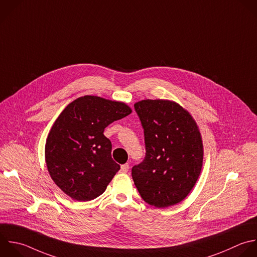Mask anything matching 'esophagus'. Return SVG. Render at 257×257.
Instances as JSON below:
<instances>
[{
	"mask_svg": "<svg viewBox=\"0 0 257 257\" xmlns=\"http://www.w3.org/2000/svg\"><path fill=\"white\" fill-rule=\"evenodd\" d=\"M128 169H130V166H128L127 164H124V165H121V166H120L119 172H120V173H127Z\"/></svg>",
	"mask_w": 257,
	"mask_h": 257,
	"instance_id": "34e87169",
	"label": "esophagus"
}]
</instances>
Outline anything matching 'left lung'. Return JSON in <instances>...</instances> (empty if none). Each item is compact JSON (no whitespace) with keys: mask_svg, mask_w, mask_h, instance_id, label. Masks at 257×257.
<instances>
[{"mask_svg":"<svg viewBox=\"0 0 257 257\" xmlns=\"http://www.w3.org/2000/svg\"><path fill=\"white\" fill-rule=\"evenodd\" d=\"M135 110L144 130L146 156L133 167V180L148 204L173 206L187 197L201 173L200 132L190 113L173 101L142 100Z\"/></svg>","mask_w":257,"mask_h":257,"instance_id":"1","label":"left lung"}]
</instances>
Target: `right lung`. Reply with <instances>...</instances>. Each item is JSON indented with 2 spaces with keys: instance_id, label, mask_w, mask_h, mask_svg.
I'll return each mask as SVG.
<instances>
[{
  "instance_id": "add662e5",
  "label": "right lung",
  "mask_w": 257,
  "mask_h": 257,
  "mask_svg": "<svg viewBox=\"0 0 257 257\" xmlns=\"http://www.w3.org/2000/svg\"><path fill=\"white\" fill-rule=\"evenodd\" d=\"M124 103L85 95L69 103L55 120L45 145L49 174L55 184L77 201L100 196L120 169L111 158L104 128L128 115Z\"/></svg>"
}]
</instances>
